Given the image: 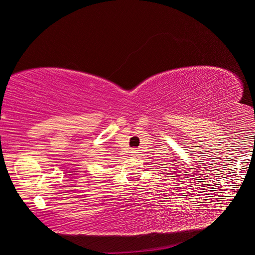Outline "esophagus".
Returning <instances> with one entry per match:
<instances>
[{"instance_id": "esophagus-1", "label": "esophagus", "mask_w": 255, "mask_h": 255, "mask_svg": "<svg viewBox=\"0 0 255 255\" xmlns=\"http://www.w3.org/2000/svg\"><path fill=\"white\" fill-rule=\"evenodd\" d=\"M132 153H133V154H136V153H137V150H132Z\"/></svg>"}]
</instances>
